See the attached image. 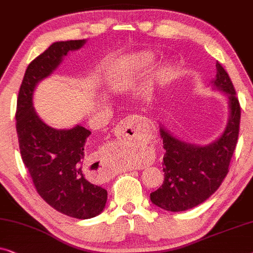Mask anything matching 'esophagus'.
<instances>
[{
    "label": "esophagus",
    "mask_w": 253,
    "mask_h": 253,
    "mask_svg": "<svg viewBox=\"0 0 253 253\" xmlns=\"http://www.w3.org/2000/svg\"><path fill=\"white\" fill-rule=\"evenodd\" d=\"M137 118H138V116H133V117H128V118H125L124 120H122L118 125V129L120 130V133H124L127 136V135L129 134H127L126 133L129 132L130 134H133V136H135V135H136V128L135 127H136ZM110 151H112V149ZM109 157H111V154H109V151H108V155L102 156V157H99L97 161V164L99 165L98 179L102 181L109 180L110 177L113 175L112 172L109 169V165H110Z\"/></svg>",
    "instance_id": "1"
}]
</instances>
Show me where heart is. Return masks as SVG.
<instances>
[{
    "instance_id": "1",
    "label": "heart",
    "mask_w": 253,
    "mask_h": 253,
    "mask_svg": "<svg viewBox=\"0 0 253 253\" xmlns=\"http://www.w3.org/2000/svg\"><path fill=\"white\" fill-rule=\"evenodd\" d=\"M155 55L150 51L123 56L113 64L109 83L117 90H127L150 70Z\"/></svg>"
}]
</instances>
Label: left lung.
<instances>
[{"mask_svg":"<svg viewBox=\"0 0 253 253\" xmlns=\"http://www.w3.org/2000/svg\"><path fill=\"white\" fill-rule=\"evenodd\" d=\"M216 76L212 89L226 95L228 120L222 134L209 144L189 143L161 125L165 155L163 158L164 182L150 194L152 204L169 212H181L202 204L218 190L227 173L236 148L240 130L241 108L232 80L216 62Z\"/></svg>","mask_w":253,"mask_h":253,"instance_id":"1","label":"left lung"}]
</instances>
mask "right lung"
Returning <instances> with one entry per match:
<instances>
[{"label":"right lung","instance_id":"add662e5","mask_svg":"<svg viewBox=\"0 0 253 253\" xmlns=\"http://www.w3.org/2000/svg\"><path fill=\"white\" fill-rule=\"evenodd\" d=\"M87 40L54 42L25 72L17 101V134L23 162L38 194L57 211L77 219H90L105 208L108 191L84 177V144L91 134L81 125L57 129L38 116L33 106L39 83L50 77L69 51Z\"/></svg>","mask_w":253,"mask_h":253}]
</instances>
